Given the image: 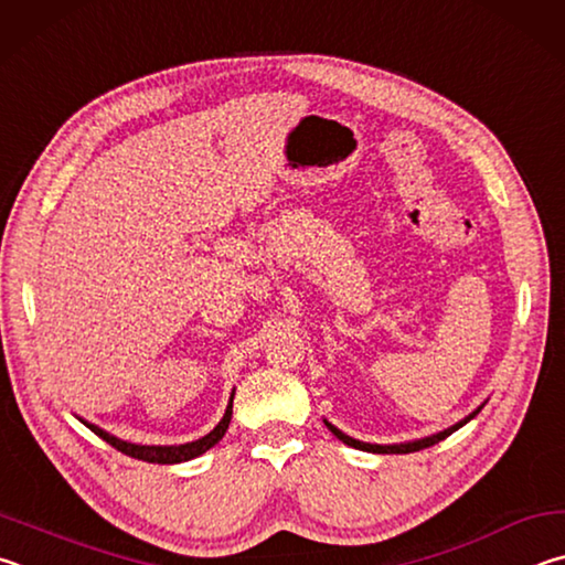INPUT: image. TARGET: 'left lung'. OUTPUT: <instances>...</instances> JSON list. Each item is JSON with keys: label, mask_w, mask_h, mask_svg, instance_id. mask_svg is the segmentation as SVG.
Here are the masks:
<instances>
[{"label": "left lung", "mask_w": 565, "mask_h": 565, "mask_svg": "<svg viewBox=\"0 0 565 565\" xmlns=\"http://www.w3.org/2000/svg\"><path fill=\"white\" fill-rule=\"evenodd\" d=\"M483 404H487V402H483ZM483 404H481V407L473 409V412L469 414V417H463L461 422L451 424L449 429L437 431V434H429V437H422V439H414V441H399V444H370V441H360V439H354V437H350V434H344L342 429L334 427L332 422H328V419H322V422H324V427H328V429L334 434V437H338L342 444H348V447H354V449H360V451H370V454H412V451H419V449L434 447V444H439L441 439H447L449 434H454L457 429H461L463 424H467V422H471L473 417H477V414L483 409Z\"/></svg>", "instance_id": "left-lung-1"}]
</instances>
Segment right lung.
Listing matches in <instances>:
<instances>
[{
    "instance_id": "1",
    "label": "right lung",
    "mask_w": 565,
    "mask_h": 565,
    "mask_svg": "<svg viewBox=\"0 0 565 565\" xmlns=\"http://www.w3.org/2000/svg\"><path fill=\"white\" fill-rule=\"evenodd\" d=\"M233 397H235V390L231 392V399H227V407H225L223 419L215 424L213 431H207L205 437L195 439V441L171 444V447H158V444H134V441H124V439L114 437L111 431L96 427V424L86 422V419H82V417H78V422L86 424V427L92 429V431L96 434V437H102L104 441L111 444L114 449L126 454V457L141 459V461H148V463H181V461H191V459H195V457H201V454H205L207 449L215 447V444L223 439V434L227 431V424H231V417H233Z\"/></svg>"
}]
</instances>
